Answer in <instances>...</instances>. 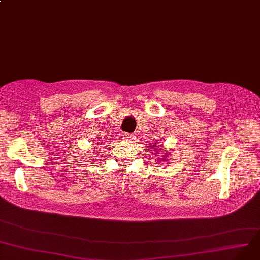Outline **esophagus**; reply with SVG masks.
Here are the masks:
<instances>
[{
	"mask_svg": "<svg viewBox=\"0 0 260 260\" xmlns=\"http://www.w3.org/2000/svg\"><path fill=\"white\" fill-rule=\"evenodd\" d=\"M125 138L127 139V141H131V139L133 138V136H134V134L133 133H125Z\"/></svg>",
	"mask_w": 260,
	"mask_h": 260,
	"instance_id": "1",
	"label": "esophagus"
}]
</instances>
